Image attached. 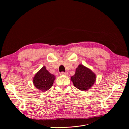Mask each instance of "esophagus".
<instances>
[{"label": "esophagus", "mask_w": 129, "mask_h": 129, "mask_svg": "<svg viewBox=\"0 0 129 129\" xmlns=\"http://www.w3.org/2000/svg\"><path fill=\"white\" fill-rule=\"evenodd\" d=\"M60 75H65V76H67L69 75V73L67 72H61L60 73Z\"/></svg>", "instance_id": "34e87169"}]
</instances>
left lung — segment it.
Here are the masks:
<instances>
[{
    "instance_id": "left-lung-1",
    "label": "left lung",
    "mask_w": 129,
    "mask_h": 129,
    "mask_svg": "<svg viewBox=\"0 0 129 129\" xmlns=\"http://www.w3.org/2000/svg\"><path fill=\"white\" fill-rule=\"evenodd\" d=\"M71 79L74 86L77 89L82 91H87L95 83L96 75L90 69L83 64H79Z\"/></svg>"
}]
</instances>
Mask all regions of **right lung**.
Wrapping results in <instances>:
<instances>
[{"label":"right lung","mask_w":129,"mask_h":129,"mask_svg":"<svg viewBox=\"0 0 129 129\" xmlns=\"http://www.w3.org/2000/svg\"><path fill=\"white\" fill-rule=\"evenodd\" d=\"M55 76L43 66L34 76L33 83L36 88L42 92L48 90L53 86Z\"/></svg>","instance_id":"obj_1"}]
</instances>
